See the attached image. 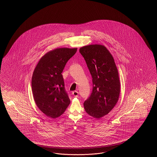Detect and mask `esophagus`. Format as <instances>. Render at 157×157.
I'll return each mask as SVG.
<instances>
[{"mask_svg":"<svg viewBox=\"0 0 157 157\" xmlns=\"http://www.w3.org/2000/svg\"><path fill=\"white\" fill-rule=\"evenodd\" d=\"M78 94H79V93L77 91H74L72 92V95H74V97H78Z\"/></svg>","mask_w":157,"mask_h":157,"instance_id":"1","label":"esophagus"}]
</instances>
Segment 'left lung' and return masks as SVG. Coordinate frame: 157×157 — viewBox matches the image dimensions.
<instances>
[{
	"instance_id": "left-lung-1",
	"label": "left lung",
	"mask_w": 157,
	"mask_h": 157,
	"mask_svg": "<svg viewBox=\"0 0 157 157\" xmlns=\"http://www.w3.org/2000/svg\"><path fill=\"white\" fill-rule=\"evenodd\" d=\"M92 76L93 90L84 102L87 114L100 119L109 113L119 100L120 82L114 59L104 45H89L79 49Z\"/></svg>"
}]
</instances>
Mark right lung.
I'll return each mask as SVG.
<instances>
[{"label": "right lung", "instance_id": "add662e5", "mask_svg": "<svg viewBox=\"0 0 157 157\" xmlns=\"http://www.w3.org/2000/svg\"><path fill=\"white\" fill-rule=\"evenodd\" d=\"M77 48H56L45 54L34 70L32 90L40 110L52 119L60 116L70 104L62 73Z\"/></svg>", "mask_w": 157, "mask_h": 157}]
</instances>
